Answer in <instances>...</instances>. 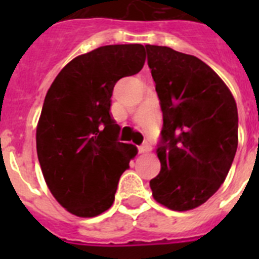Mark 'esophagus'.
<instances>
[{"label": "esophagus", "instance_id": "obj_1", "mask_svg": "<svg viewBox=\"0 0 259 259\" xmlns=\"http://www.w3.org/2000/svg\"><path fill=\"white\" fill-rule=\"evenodd\" d=\"M152 150V146L149 145V144H144V145H140L139 146V152L140 153H148Z\"/></svg>", "mask_w": 259, "mask_h": 259}]
</instances>
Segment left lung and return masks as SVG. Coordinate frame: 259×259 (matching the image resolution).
I'll return each mask as SVG.
<instances>
[{"label":"left lung","instance_id":"obj_1","mask_svg":"<svg viewBox=\"0 0 259 259\" xmlns=\"http://www.w3.org/2000/svg\"><path fill=\"white\" fill-rule=\"evenodd\" d=\"M163 127L150 180L153 197L175 211L206 202L226 180L237 149L236 101L223 80L200 58L145 45Z\"/></svg>","mask_w":259,"mask_h":259}]
</instances>
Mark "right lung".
<instances>
[{
	"mask_svg": "<svg viewBox=\"0 0 259 259\" xmlns=\"http://www.w3.org/2000/svg\"><path fill=\"white\" fill-rule=\"evenodd\" d=\"M145 63L140 44L106 45L74 58L50 85L36 130L48 188L71 214L92 218L114 202L137 148L118 140L110 113L115 83Z\"/></svg>",
	"mask_w": 259,
	"mask_h": 259,
	"instance_id": "1",
	"label": "right lung"
}]
</instances>
